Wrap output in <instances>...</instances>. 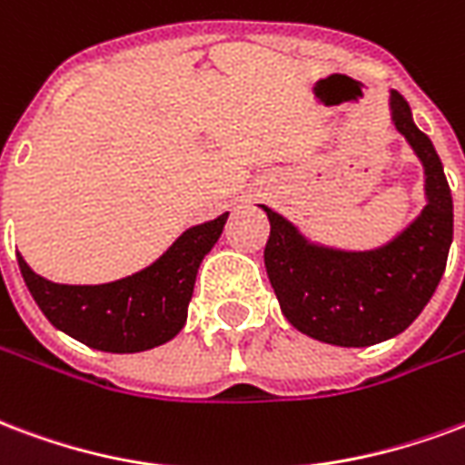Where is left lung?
<instances>
[{
    "label": "left lung",
    "mask_w": 465,
    "mask_h": 465,
    "mask_svg": "<svg viewBox=\"0 0 465 465\" xmlns=\"http://www.w3.org/2000/svg\"><path fill=\"white\" fill-rule=\"evenodd\" d=\"M391 120L424 164L426 206L397 239L374 251L311 243L293 223L263 206L271 236L263 251L281 311L302 335L338 347H370L419 318L441 281L453 239L451 189L429 135L391 91Z\"/></svg>",
    "instance_id": "1"
}]
</instances>
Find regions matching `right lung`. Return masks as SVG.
Instances as JSON below:
<instances>
[{
    "mask_svg": "<svg viewBox=\"0 0 465 465\" xmlns=\"http://www.w3.org/2000/svg\"><path fill=\"white\" fill-rule=\"evenodd\" d=\"M229 212L182 233L153 266L103 285L51 283L16 253L24 283L54 328L103 352H143L172 340L187 320L199 263Z\"/></svg>",
    "mask_w": 465,
    "mask_h": 465,
    "instance_id": "1",
    "label": "right lung"
}]
</instances>
